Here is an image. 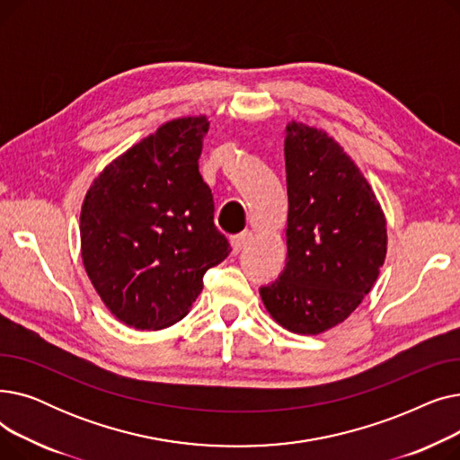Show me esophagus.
Wrapping results in <instances>:
<instances>
[{
  "label": "esophagus",
  "instance_id": "34e87169",
  "mask_svg": "<svg viewBox=\"0 0 460 460\" xmlns=\"http://www.w3.org/2000/svg\"><path fill=\"white\" fill-rule=\"evenodd\" d=\"M250 238H252V231H248V229L234 234V236H231V248H233V252L238 253L240 250H243L250 243Z\"/></svg>",
  "mask_w": 460,
  "mask_h": 460
}]
</instances>
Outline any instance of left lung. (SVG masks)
Wrapping results in <instances>:
<instances>
[{
    "label": "left lung",
    "instance_id": "obj_1",
    "mask_svg": "<svg viewBox=\"0 0 460 460\" xmlns=\"http://www.w3.org/2000/svg\"><path fill=\"white\" fill-rule=\"evenodd\" d=\"M287 262L259 288L288 332L323 333L371 291L388 250L385 217L364 173L324 130L287 125Z\"/></svg>",
    "mask_w": 460,
    "mask_h": 460
}]
</instances>
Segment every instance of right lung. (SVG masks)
Segmentation results:
<instances>
[{
  "label": "right lung",
  "instance_id": "1",
  "mask_svg": "<svg viewBox=\"0 0 460 460\" xmlns=\"http://www.w3.org/2000/svg\"><path fill=\"white\" fill-rule=\"evenodd\" d=\"M208 119L181 117L117 156L80 214L85 272L111 315L136 330L179 323L203 276L231 252L199 173Z\"/></svg>",
  "mask_w": 460,
  "mask_h": 460
}]
</instances>
